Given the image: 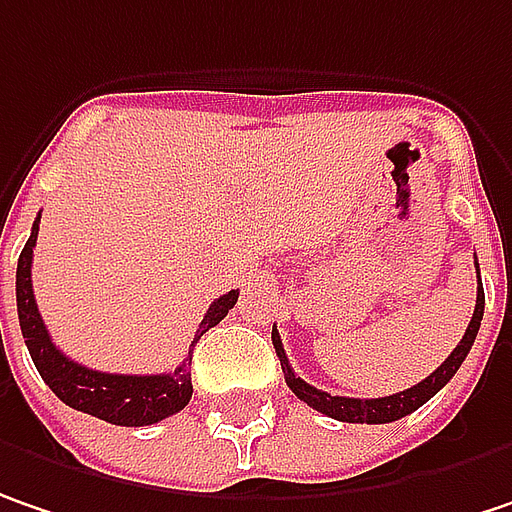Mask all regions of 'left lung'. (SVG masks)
<instances>
[{"instance_id": "obj_1", "label": "left lung", "mask_w": 512, "mask_h": 512, "mask_svg": "<svg viewBox=\"0 0 512 512\" xmlns=\"http://www.w3.org/2000/svg\"><path fill=\"white\" fill-rule=\"evenodd\" d=\"M475 269H478V260H475ZM481 318H484V286H481V272H478V301H475V313H472V321L466 327L464 339L458 342V347L446 356V362L426 376L423 382L411 385L400 394H391V397H376V400H356V397H333L327 391H318L310 382H304L301 376H295L289 359H286L284 345H281V336L278 330L272 327V345H275V353L281 359V371H284L286 385L292 388V394L298 400H304L310 408H316L321 414L333 417V420H342V423H391V420H400L411 411L429 403L435 397L437 391L458 374L461 362L466 359V353L472 350V342L478 336V327H481Z\"/></svg>"}]
</instances>
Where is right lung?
<instances>
[{"mask_svg": "<svg viewBox=\"0 0 512 512\" xmlns=\"http://www.w3.org/2000/svg\"><path fill=\"white\" fill-rule=\"evenodd\" d=\"M37 231H40V217L34 220L31 237L16 263V313H19L22 339H25L28 353H31L40 376L46 379L48 388L66 406L77 408L83 414H92L106 423H115V426H150V423H159L188 406L191 394H194L191 371H188L194 345L202 333H208L214 324H220L228 316V310L237 304L240 292L231 289L228 295H220L208 307V313L196 330L194 345L188 350V359L173 374L127 376L89 371L57 350V345L48 336L46 324H43V316L37 310L34 289H31V260H34V246H37Z\"/></svg>", "mask_w": 512, "mask_h": 512, "instance_id": "right-lung-1", "label": "right lung"}]
</instances>
